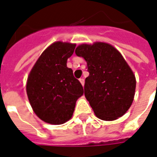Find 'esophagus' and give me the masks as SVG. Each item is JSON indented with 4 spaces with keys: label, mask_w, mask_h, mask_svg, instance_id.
Returning a JSON list of instances; mask_svg holds the SVG:
<instances>
[{
    "label": "esophagus",
    "mask_w": 157,
    "mask_h": 157,
    "mask_svg": "<svg viewBox=\"0 0 157 157\" xmlns=\"http://www.w3.org/2000/svg\"><path fill=\"white\" fill-rule=\"evenodd\" d=\"M79 81H80V82L81 83V85H82L83 86H84V85H85V79H84V78H81V79H80V80H79Z\"/></svg>",
    "instance_id": "esophagus-1"
}]
</instances>
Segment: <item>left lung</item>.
Returning <instances> with one entry per match:
<instances>
[{
    "instance_id": "1",
    "label": "left lung",
    "mask_w": 157,
    "mask_h": 157,
    "mask_svg": "<svg viewBox=\"0 0 157 157\" xmlns=\"http://www.w3.org/2000/svg\"><path fill=\"white\" fill-rule=\"evenodd\" d=\"M76 56L86 60L89 76L85 96L99 119L114 121L128 110L133 101L136 77L118 50L96 42L76 47Z\"/></svg>"
}]
</instances>
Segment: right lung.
<instances>
[{"label": "right lung", "mask_w": 157, "mask_h": 157, "mask_svg": "<svg viewBox=\"0 0 157 157\" xmlns=\"http://www.w3.org/2000/svg\"><path fill=\"white\" fill-rule=\"evenodd\" d=\"M76 44L57 41L42 52L28 77L26 92L34 113L51 124L72 117L76 102L84 94L80 81L67 67Z\"/></svg>", "instance_id": "1"}]
</instances>
